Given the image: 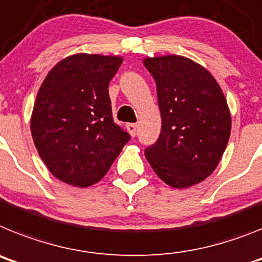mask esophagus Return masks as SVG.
<instances>
[{"mask_svg": "<svg viewBox=\"0 0 262 262\" xmlns=\"http://www.w3.org/2000/svg\"><path fill=\"white\" fill-rule=\"evenodd\" d=\"M126 129L130 133L132 137H136L137 136V124H128L126 125Z\"/></svg>", "mask_w": 262, "mask_h": 262, "instance_id": "1", "label": "esophagus"}]
</instances>
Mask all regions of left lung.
Returning a JSON list of instances; mask_svg holds the SVG:
<instances>
[{
	"label": "left lung",
	"mask_w": 262,
	"mask_h": 262,
	"mask_svg": "<svg viewBox=\"0 0 262 262\" xmlns=\"http://www.w3.org/2000/svg\"><path fill=\"white\" fill-rule=\"evenodd\" d=\"M157 84L162 128L145 150L154 172L174 188L210 177L231 134V113L222 88L206 68L181 55L145 58Z\"/></svg>",
	"instance_id": "obj_1"
}]
</instances>
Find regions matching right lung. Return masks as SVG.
Wrapping results in <instances>:
<instances>
[{
  "label": "right lung",
  "instance_id": "add662e5",
  "mask_svg": "<svg viewBox=\"0 0 262 262\" xmlns=\"http://www.w3.org/2000/svg\"><path fill=\"white\" fill-rule=\"evenodd\" d=\"M121 63V56L75 54L54 66L38 91L31 136L50 172L67 185L97 183L130 140L113 121L108 92Z\"/></svg>",
  "mask_w": 262,
  "mask_h": 262
}]
</instances>
